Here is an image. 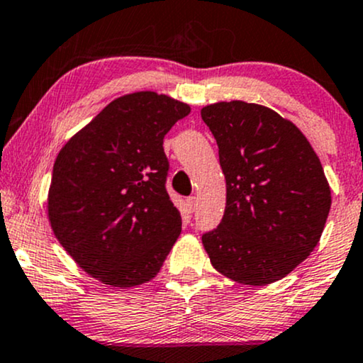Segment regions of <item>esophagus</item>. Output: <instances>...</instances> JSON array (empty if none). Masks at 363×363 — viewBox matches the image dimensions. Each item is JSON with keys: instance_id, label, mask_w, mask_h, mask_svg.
I'll list each match as a JSON object with an SVG mask.
<instances>
[{"instance_id": "1", "label": "esophagus", "mask_w": 363, "mask_h": 363, "mask_svg": "<svg viewBox=\"0 0 363 363\" xmlns=\"http://www.w3.org/2000/svg\"><path fill=\"white\" fill-rule=\"evenodd\" d=\"M196 205H198V201H196L194 196H191V198L186 199V206H187V211H189V213H193V211L196 210Z\"/></svg>"}]
</instances>
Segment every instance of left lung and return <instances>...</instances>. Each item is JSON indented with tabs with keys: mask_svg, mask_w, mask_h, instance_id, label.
I'll list each match as a JSON object with an SVG mask.
<instances>
[{
	"mask_svg": "<svg viewBox=\"0 0 363 363\" xmlns=\"http://www.w3.org/2000/svg\"><path fill=\"white\" fill-rule=\"evenodd\" d=\"M218 145L227 206L201 237L211 264L244 285H269L294 272L318 245L331 189L314 148L278 112L244 101L203 107Z\"/></svg>",
	"mask_w": 363,
	"mask_h": 363,
	"instance_id": "left-lung-1",
	"label": "left lung"
}]
</instances>
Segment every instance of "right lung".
Returning <instances> with one entry per match:
<instances>
[{
	"label": "right lung",
	"mask_w": 363,
	"mask_h": 363,
	"mask_svg": "<svg viewBox=\"0 0 363 363\" xmlns=\"http://www.w3.org/2000/svg\"><path fill=\"white\" fill-rule=\"evenodd\" d=\"M189 112V104L157 91L121 95L57 153L49 223L73 261L104 285L153 280L181 234V211L165 191L164 136Z\"/></svg>",
	"instance_id": "1"
}]
</instances>
